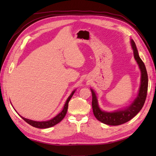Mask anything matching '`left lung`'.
Returning <instances> with one entry per match:
<instances>
[{
  "label": "left lung",
  "mask_w": 156,
  "mask_h": 156,
  "mask_svg": "<svg viewBox=\"0 0 156 156\" xmlns=\"http://www.w3.org/2000/svg\"><path fill=\"white\" fill-rule=\"evenodd\" d=\"M131 44L133 50L134 58L139 67H140L141 73L140 88L137 97L135 98L133 102L129 107L125 108L122 110L116 111L114 112H106L102 111L99 108L97 96H96L94 90L90 89L92 96V106L94 115L99 121L103 122L106 125L114 126L119 125L130 121L141 111L142 107H144L145 99H146L148 87V76L147 70L144 63L139 55L136 45H135L133 39H131Z\"/></svg>",
  "instance_id": "8db88e82"
}]
</instances>
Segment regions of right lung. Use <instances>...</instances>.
Wrapping results in <instances>:
<instances>
[{
    "label": "right lung",
    "mask_w": 156,
    "mask_h": 156,
    "mask_svg": "<svg viewBox=\"0 0 156 156\" xmlns=\"http://www.w3.org/2000/svg\"><path fill=\"white\" fill-rule=\"evenodd\" d=\"M75 91L76 90L73 91L72 92V94L69 96V97L68 98L67 101H66V103L64 105V108H63V110L60 112H59V113L57 116H55V117L50 119V120L47 121H35L30 120V119H25L24 117H21V115H20V116H21V117L25 122H27L28 124L33 126V127H34L39 128V129H46V128L53 127V126H54L56 124L59 123V122H60L62 120V119L64 118V117L66 115V112H67V111H68V102H69V100L71 99V98L72 97V96H73V94H74Z\"/></svg>",
    "instance_id": "obj_1"
}]
</instances>
